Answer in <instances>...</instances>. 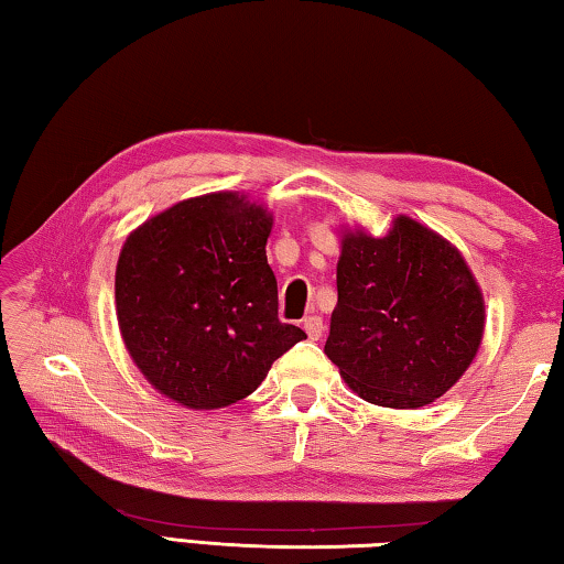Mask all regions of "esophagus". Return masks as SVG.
<instances>
[{
  "instance_id": "esophagus-1",
  "label": "esophagus",
  "mask_w": 564,
  "mask_h": 564,
  "mask_svg": "<svg viewBox=\"0 0 564 564\" xmlns=\"http://www.w3.org/2000/svg\"><path fill=\"white\" fill-rule=\"evenodd\" d=\"M303 328L308 333L311 340H318L323 336V318L321 316H308L303 321Z\"/></svg>"
}]
</instances>
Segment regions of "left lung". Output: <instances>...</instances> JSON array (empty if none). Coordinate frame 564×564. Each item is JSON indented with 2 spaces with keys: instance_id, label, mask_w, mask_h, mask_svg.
Segmentation results:
<instances>
[{
  "instance_id": "1",
  "label": "left lung",
  "mask_w": 564,
  "mask_h": 564,
  "mask_svg": "<svg viewBox=\"0 0 564 564\" xmlns=\"http://www.w3.org/2000/svg\"><path fill=\"white\" fill-rule=\"evenodd\" d=\"M482 326L480 289L437 234L400 216L386 238L343 236L326 356L362 400L433 403L473 362Z\"/></svg>"
}]
</instances>
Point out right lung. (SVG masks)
Here are the masks:
<instances>
[{"label": "right lung", "mask_w": 564, "mask_h": 564, "mask_svg": "<svg viewBox=\"0 0 564 564\" xmlns=\"http://www.w3.org/2000/svg\"><path fill=\"white\" fill-rule=\"evenodd\" d=\"M271 216L238 194L171 206L137 228L117 265V316L141 373L196 410L251 395L271 362L305 338L279 321L265 259Z\"/></svg>", "instance_id": "add662e5"}]
</instances>
